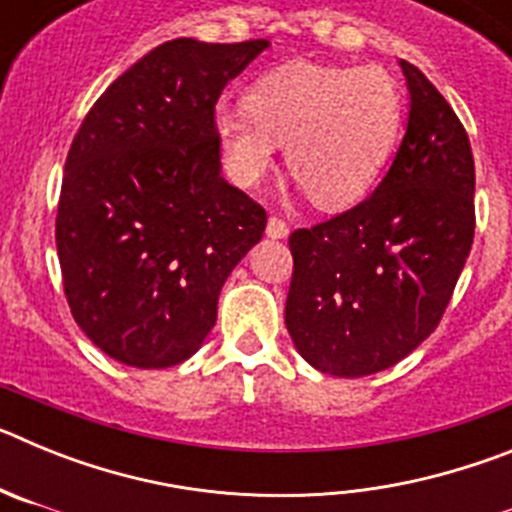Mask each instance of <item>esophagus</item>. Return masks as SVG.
Listing matches in <instances>:
<instances>
[{
	"instance_id": "1",
	"label": "esophagus",
	"mask_w": 512,
	"mask_h": 512,
	"mask_svg": "<svg viewBox=\"0 0 512 512\" xmlns=\"http://www.w3.org/2000/svg\"><path fill=\"white\" fill-rule=\"evenodd\" d=\"M266 235L274 238V241H282L289 235V225L284 223L282 217H269V223H266Z\"/></svg>"
}]
</instances>
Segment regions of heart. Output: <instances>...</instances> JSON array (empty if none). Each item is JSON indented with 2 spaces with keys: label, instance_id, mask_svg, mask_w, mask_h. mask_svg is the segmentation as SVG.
Segmentation results:
<instances>
[{
  "label": "heart",
  "instance_id": "1",
  "mask_svg": "<svg viewBox=\"0 0 512 512\" xmlns=\"http://www.w3.org/2000/svg\"><path fill=\"white\" fill-rule=\"evenodd\" d=\"M246 112L220 110L215 138L233 182L256 187L284 146L312 202L338 210L377 184L405 115L400 84L374 66L287 63L248 87Z\"/></svg>",
  "mask_w": 512,
  "mask_h": 512
}]
</instances>
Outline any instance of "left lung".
Listing matches in <instances>:
<instances>
[{
  "instance_id": "left-lung-1",
  "label": "left lung",
  "mask_w": 512,
  "mask_h": 512,
  "mask_svg": "<svg viewBox=\"0 0 512 512\" xmlns=\"http://www.w3.org/2000/svg\"><path fill=\"white\" fill-rule=\"evenodd\" d=\"M408 128L372 197L289 235L284 323L333 377L390 369L436 330L474 241V158L451 104L413 63Z\"/></svg>"
}]
</instances>
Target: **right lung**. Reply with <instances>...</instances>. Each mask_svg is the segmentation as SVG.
<instances>
[{
  "instance_id": "obj_1",
  "label": "right lung",
  "mask_w": 512,
  "mask_h": 512,
  "mask_svg": "<svg viewBox=\"0 0 512 512\" xmlns=\"http://www.w3.org/2000/svg\"><path fill=\"white\" fill-rule=\"evenodd\" d=\"M269 40L158 45L112 81L66 158L56 246L71 315L120 364L166 369L205 343L264 207L223 179L215 104Z\"/></svg>"
}]
</instances>
